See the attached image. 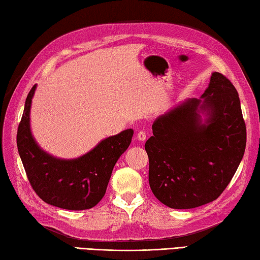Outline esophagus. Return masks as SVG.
Returning a JSON list of instances; mask_svg holds the SVG:
<instances>
[{"label":"esophagus","instance_id":"34e87169","mask_svg":"<svg viewBox=\"0 0 260 260\" xmlns=\"http://www.w3.org/2000/svg\"><path fill=\"white\" fill-rule=\"evenodd\" d=\"M146 132L145 131H140L139 133H137V139H139L141 142H144L146 140Z\"/></svg>","mask_w":260,"mask_h":260}]
</instances>
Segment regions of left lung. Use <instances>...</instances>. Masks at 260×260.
I'll use <instances>...</instances> for the list:
<instances>
[{
  "instance_id": "obj_1",
  "label": "left lung",
  "mask_w": 260,
  "mask_h": 260,
  "mask_svg": "<svg viewBox=\"0 0 260 260\" xmlns=\"http://www.w3.org/2000/svg\"><path fill=\"white\" fill-rule=\"evenodd\" d=\"M201 98L187 99L157 117L145 143L151 190L173 209L218 199L245 153L246 124L231 81L213 73ZM200 113L206 115L203 122Z\"/></svg>"
}]
</instances>
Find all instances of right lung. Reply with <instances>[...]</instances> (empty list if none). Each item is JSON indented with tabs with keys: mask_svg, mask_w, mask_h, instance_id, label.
Here are the masks:
<instances>
[{
	"mask_svg": "<svg viewBox=\"0 0 260 260\" xmlns=\"http://www.w3.org/2000/svg\"><path fill=\"white\" fill-rule=\"evenodd\" d=\"M37 85L25 99L16 145L32 189L43 201L67 210L95 207L106 193L113 169L128 148L134 131L103 140L90 152L75 159L53 157L37 144L30 129V108Z\"/></svg>",
	"mask_w": 260,
	"mask_h": 260,
	"instance_id": "right-lung-1",
	"label": "right lung"
}]
</instances>
